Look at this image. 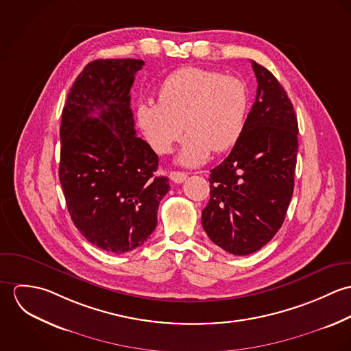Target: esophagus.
Segmentation results:
<instances>
[{
	"instance_id": "esophagus-1",
	"label": "esophagus",
	"mask_w": 351,
	"mask_h": 351,
	"mask_svg": "<svg viewBox=\"0 0 351 351\" xmlns=\"http://www.w3.org/2000/svg\"><path fill=\"white\" fill-rule=\"evenodd\" d=\"M186 177H188V173H185V171H170V178L176 184L184 182L186 180Z\"/></svg>"
}]
</instances>
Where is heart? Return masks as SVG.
<instances>
[{
  "instance_id": "heart-1",
  "label": "heart",
  "mask_w": 351,
  "mask_h": 351,
  "mask_svg": "<svg viewBox=\"0 0 351 351\" xmlns=\"http://www.w3.org/2000/svg\"><path fill=\"white\" fill-rule=\"evenodd\" d=\"M249 89L243 80L220 71L185 67L171 73L159 88V101L138 106V123L158 154H166L188 131L177 160L202 163L210 151L232 147L243 132L249 112Z\"/></svg>"
}]
</instances>
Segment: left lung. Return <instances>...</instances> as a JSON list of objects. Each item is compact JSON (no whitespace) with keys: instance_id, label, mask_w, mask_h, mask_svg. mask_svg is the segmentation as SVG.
Instances as JSON below:
<instances>
[{"instance_id":"obj_1","label":"left lung","mask_w":351,"mask_h":351,"mask_svg":"<svg viewBox=\"0 0 351 351\" xmlns=\"http://www.w3.org/2000/svg\"><path fill=\"white\" fill-rule=\"evenodd\" d=\"M256 97L242 135L209 174L201 223L209 239L234 255L259 250L281 228L295 186L298 117L287 92L251 60Z\"/></svg>"}]
</instances>
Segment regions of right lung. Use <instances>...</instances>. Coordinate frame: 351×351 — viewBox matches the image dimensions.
<instances>
[{
	"instance_id": "obj_1",
	"label": "right lung",
	"mask_w": 351,
	"mask_h": 351,
	"mask_svg": "<svg viewBox=\"0 0 351 351\" xmlns=\"http://www.w3.org/2000/svg\"><path fill=\"white\" fill-rule=\"evenodd\" d=\"M141 59H97L85 66L62 110L59 181L74 226L101 250L142 246L156 227L166 177L158 155L136 136L130 90Z\"/></svg>"
}]
</instances>
